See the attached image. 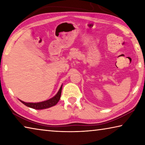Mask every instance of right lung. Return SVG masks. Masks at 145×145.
Wrapping results in <instances>:
<instances>
[{"instance_id": "right-lung-1", "label": "right lung", "mask_w": 145, "mask_h": 145, "mask_svg": "<svg viewBox=\"0 0 145 145\" xmlns=\"http://www.w3.org/2000/svg\"><path fill=\"white\" fill-rule=\"evenodd\" d=\"M62 87H63V84L61 85L60 89H59L57 94H56L54 97H53L52 98H51V99H48L47 100H45V101L36 102V103L25 102L21 100H20V101L22 103H23L24 105H25L26 106L33 108V109H34L41 110V109H47V108L54 106L55 105L57 104V102H59V100L61 98Z\"/></svg>"}]
</instances>
